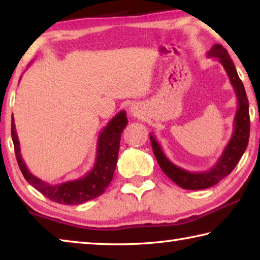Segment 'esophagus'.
Instances as JSON below:
<instances>
[{"mask_svg":"<svg viewBox=\"0 0 260 260\" xmlns=\"http://www.w3.org/2000/svg\"><path fill=\"white\" fill-rule=\"evenodd\" d=\"M131 112H134V113H135V109H133V108H131Z\"/></svg>","mask_w":260,"mask_h":260,"instance_id":"obj_1","label":"esophagus"}]
</instances>
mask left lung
Masks as SVG:
<instances>
[{"mask_svg":"<svg viewBox=\"0 0 260 260\" xmlns=\"http://www.w3.org/2000/svg\"><path fill=\"white\" fill-rule=\"evenodd\" d=\"M208 57H214V58H217L222 64L228 78H230L232 86L234 88L237 99V110L234 118V131H233L230 142H228L218 161L209 171H204V172L200 173L189 172V171L174 165L164 155L160 144L157 142L155 136L150 134L152 150L162 172L173 182L177 183L179 187L189 189V190H199V189L210 188L217 184L219 181H221L228 174H231L232 171L237 165V162L240 161L246 147H248L250 135L249 101L248 98H246L244 86L241 81L239 74H237L234 63L231 59L227 50L221 45H213V47L208 52Z\"/></svg>","mask_w":260,"mask_h":260,"instance_id":"obj_1","label":"left lung"}]
</instances>
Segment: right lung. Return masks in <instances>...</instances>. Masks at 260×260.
I'll return each instance as SVG.
<instances>
[{"mask_svg": "<svg viewBox=\"0 0 260 260\" xmlns=\"http://www.w3.org/2000/svg\"><path fill=\"white\" fill-rule=\"evenodd\" d=\"M126 111L118 112L100 133L96 159L91 171L85 177L58 184H49L29 172L21 157L15 119H11V136L19 169L30 186L38 189L47 199L65 205H78L102 195L110 184L117 165L120 138L127 125Z\"/></svg>", "mask_w": 260, "mask_h": 260, "instance_id": "obj_1", "label": "right lung"}]
</instances>
